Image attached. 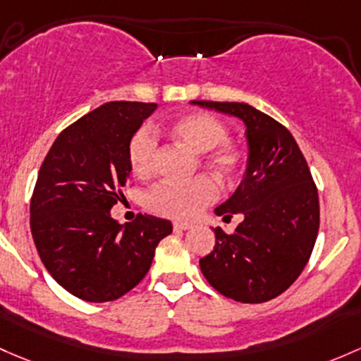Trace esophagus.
Here are the masks:
<instances>
[{"label":"esophagus","instance_id":"obj_1","mask_svg":"<svg viewBox=\"0 0 361 361\" xmlns=\"http://www.w3.org/2000/svg\"><path fill=\"white\" fill-rule=\"evenodd\" d=\"M173 228L174 230H188V228H192V223H188V221H173Z\"/></svg>","mask_w":361,"mask_h":361}]
</instances>
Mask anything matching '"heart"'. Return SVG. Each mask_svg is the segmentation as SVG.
Listing matches in <instances>:
<instances>
[{
	"mask_svg": "<svg viewBox=\"0 0 361 361\" xmlns=\"http://www.w3.org/2000/svg\"><path fill=\"white\" fill-rule=\"evenodd\" d=\"M171 142L197 152V159L209 168L223 183L231 185L242 176L245 152L228 138V126L221 117L206 111H195L176 117L166 126ZM157 143L149 130H138L128 143V161L136 176L149 178L154 173ZM218 197V185L207 174H197L183 183L155 185L147 193V207L169 218H192Z\"/></svg>",
	"mask_w": 361,
	"mask_h": 361,
	"instance_id": "obj_1",
	"label": "heart"
}]
</instances>
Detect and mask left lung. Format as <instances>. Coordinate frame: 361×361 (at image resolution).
Here are the masks:
<instances>
[{
    "instance_id": "obj_1",
    "label": "left lung",
    "mask_w": 361,
    "mask_h": 361,
    "mask_svg": "<svg viewBox=\"0 0 361 361\" xmlns=\"http://www.w3.org/2000/svg\"><path fill=\"white\" fill-rule=\"evenodd\" d=\"M192 104L240 117L249 164L237 192L216 207L223 219L242 212L233 233L216 226L214 249L200 259L207 282L238 302H264L295 282L320 225L318 190L305 155L283 124L238 102Z\"/></svg>"
}]
</instances>
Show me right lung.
Masks as SVG:
<instances>
[{
    "mask_svg": "<svg viewBox=\"0 0 361 361\" xmlns=\"http://www.w3.org/2000/svg\"><path fill=\"white\" fill-rule=\"evenodd\" d=\"M155 109L143 102L94 109L56 136L37 173L34 244L53 279L82 301H116L138 286L173 231L150 214H136L124 228L111 218L131 171L128 143Z\"/></svg>",
    "mask_w": 361,
    "mask_h": 361,
    "instance_id": "obj_1",
    "label": "right lung"
}]
</instances>
